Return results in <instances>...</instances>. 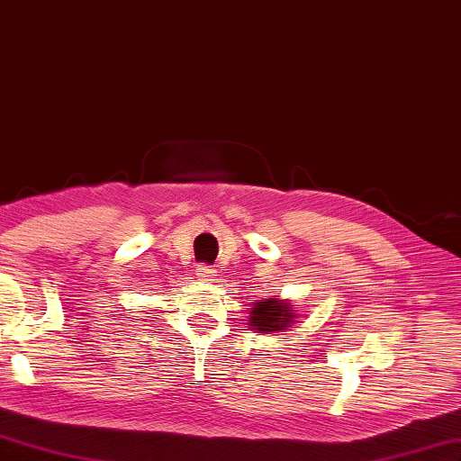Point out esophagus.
<instances>
[{
    "instance_id": "34e87169",
    "label": "esophagus",
    "mask_w": 461,
    "mask_h": 461,
    "mask_svg": "<svg viewBox=\"0 0 461 461\" xmlns=\"http://www.w3.org/2000/svg\"><path fill=\"white\" fill-rule=\"evenodd\" d=\"M214 273H216L214 268H211V267H204V265H201V267L196 268V275L201 276V279H212Z\"/></svg>"
}]
</instances>
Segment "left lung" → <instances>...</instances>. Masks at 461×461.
<instances>
[{"mask_svg": "<svg viewBox=\"0 0 461 461\" xmlns=\"http://www.w3.org/2000/svg\"><path fill=\"white\" fill-rule=\"evenodd\" d=\"M294 315L293 307L289 303L276 301V299H265L253 303L249 315V325L255 329L257 333H275L283 331L289 325H293Z\"/></svg>", "mask_w": 461, "mask_h": 461, "instance_id": "left-lung-1", "label": "left lung"}]
</instances>
